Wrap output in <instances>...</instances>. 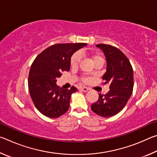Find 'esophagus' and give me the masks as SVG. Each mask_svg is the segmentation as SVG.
Masks as SVG:
<instances>
[{
	"instance_id": "34e87169",
	"label": "esophagus",
	"mask_w": 157,
	"mask_h": 157,
	"mask_svg": "<svg viewBox=\"0 0 157 157\" xmlns=\"http://www.w3.org/2000/svg\"><path fill=\"white\" fill-rule=\"evenodd\" d=\"M80 90H82V91H84V92H86V91H89V88H87V87L83 86V87H81V88H80Z\"/></svg>"
}]
</instances>
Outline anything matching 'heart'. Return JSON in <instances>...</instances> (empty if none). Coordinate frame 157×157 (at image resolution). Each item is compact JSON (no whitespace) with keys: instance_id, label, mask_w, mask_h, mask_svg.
Instances as JSON below:
<instances>
[{"instance_id":"b5f03b06","label":"heart","mask_w":157,"mask_h":157,"mask_svg":"<svg viewBox=\"0 0 157 157\" xmlns=\"http://www.w3.org/2000/svg\"><path fill=\"white\" fill-rule=\"evenodd\" d=\"M92 59L93 61H94V62L95 61H96L98 59H102V58L99 55H92ZM81 61V55L79 52H76L74 54L72 57H71V66H73V67H77L79 64V62H80ZM83 81L84 82H87L89 81V78H84L83 79Z\"/></svg>"}]
</instances>
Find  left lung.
Listing matches in <instances>:
<instances>
[{
	"instance_id": "8db88e82",
	"label": "left lung",
	"mask_w": 157,
	"mask_h": 157,
	"mask_svg": "<svg viewBox=\"0 0 157 157\" xmlns=\"http://www.w3.org/2000/svg\"><path fill=\"white\" fill-rule=\"evenodd\" d=\"M107 60V71L102 79L109 84L105 95L99 94L97 102L91 105V110L98 115L107 118L118 113L126 105L134 87V72L125 55L117 48L98 44Z\"/></svg>"
}]
</instances>
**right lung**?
<instances>
[{
	"mask_svg": "<svg viewBox=\"0 0 157 157\" xmlns=\"http://www.w3.org/2000/svg\"><path fill=\"white\" fill-rule=\"evenodd\" d=\"M86 44H59L42 51L31 66L28 76V89L34 106L43 115L58 118L68 111L71 95L78 91L61 89L57 86V78L63 71H68L71 58Z\"/></svg>",
	"mask_w": 157,
	"mask_h": 157,
	"instance_id": "right-lung-1",
	"label": "right lung"
}]
</instances>
